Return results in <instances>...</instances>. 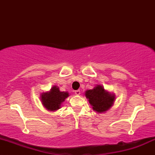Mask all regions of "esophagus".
<instances>
[{
    "label": "esophagus",
    "mask_w": 155,
    "mask_h": 155,
    "mask_svg": "<svg viewBox=\"0 0 155 155\" xmlns=\"http://www.w3.org/2000/svg\"><path fill=\"white\" fill-rule=\"evenodd\" d=\"M75 94L76 95H80V90H75Z\"/></svg>",
    "instance_id": "esophagus-1"
}]
</instances>
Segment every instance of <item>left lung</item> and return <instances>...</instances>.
Returning <instances> with one entry per match:
<instances>
[{"label": "left lung", "instance_id": "1", "mask_svg": "<svg viewBox=\"0 0 155 155\" xmlns=\"http://www.w3.org/2000/svg\"><path fill=\"white\" fill-rule=\"evenodd\" d=\"M85 97L97 113H105L114 105L116 99L114 93L106 90L101 84H97L92 90L85 91Z\"/></svg>", "mask_w": 155, "mask_h": 155}]
</instances>
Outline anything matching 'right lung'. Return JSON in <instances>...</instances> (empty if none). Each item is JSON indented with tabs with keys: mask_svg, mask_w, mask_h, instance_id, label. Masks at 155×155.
Segmentation results:
<instances>
[{
	"mask_svg": "<svg viewBox=\"0 0 155 155\" xmlns=\"http://www.w3.org/2000/svg\"><path fill=\"white\" fill-rule=\"evenodd\" d=\"M70 96L68 92H61L58 86L54 85L48 92L41 94L42 105L49 111H56L61 109L65 99Z\"/></svg>",
	"mask_w": 155,
	"mask_h": 155,
	"instance_id": "1",
	"label": "right lung"
}]
</instances>
